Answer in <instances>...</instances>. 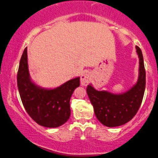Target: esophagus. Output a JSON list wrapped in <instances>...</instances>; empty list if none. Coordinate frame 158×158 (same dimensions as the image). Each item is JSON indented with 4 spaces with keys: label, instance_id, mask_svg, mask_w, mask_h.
<instances>
[{
    "label": "esophagus",
    "instance_id": "34e87169",
    "mask_svg": "<svg viewBox=\"0 0 158 158\" xmlns=\"http://www.w3.org/2000/svg\"><path fill=\"white\" fill-rule=\"evenodd\" d=\"M90 73H84L80 77V81H81V85L82 86H87L88 85V83L90 82Z\"/></svg>",
    "mask_w": 158,
    "mask_h": 158
}]
</instances>
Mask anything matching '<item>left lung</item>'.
Segmentation results:
<instances>
[{
    "instance_id": "1",
    "label": "left lung",
    "mask_w": 158,
    "mask_h": 158,
    "mask_svg": "<svg viewBox=\"0 0 158 158\" xmlns=\"http://www.w3.org/2000/svg\"><path fill=\"white\" fill-rule=\"evenodd\" d=\"M139 57V77L130 90L122 94H113L107 91H98L91 85L87 94L94 108L98 120L108 127H118L129 122L139 110L146 87V71L142 51L136 46Z\"/></svg>"
}]
</instances>
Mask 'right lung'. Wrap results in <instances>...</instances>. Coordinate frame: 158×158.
Returning a JSON list of instances; mask_svg holds the SVG:
<instances>
[{
    "mask_svg": "<svg viewBox=\"0 0 158 158\" xmlns=\"http://www.w3.org/2000/svg\"><path fill=\"white\" fill-rule=\"evenodd\" d=\"M17 79L22 103L36 123L45 127L55 128L69 119L70 99L74 90L80 85L79 77L52 90L37 86L30 79L26 48L20 61Z\"/></svg>",
    "mask_w": 158,
    "mask_h": 158,
    "instance_id": "add662e5",
    "label": "right lung"
}]
</instances>
